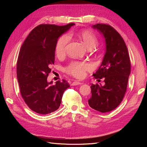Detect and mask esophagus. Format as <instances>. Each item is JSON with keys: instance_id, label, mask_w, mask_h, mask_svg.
Masks as SVG:
<instances>
[{"instance_id": "34e87169", "label": "esophagus", "mask_w": 147, "mask_h": 147, "mask_svg": "<svg viewBox=\"0 0 147 147\" xmlns=\"http://www.w3.org/2000/svg\"><path fill=\"white\" fill-rule=\"evenodd\" d=\"M82 83L80 82H77V81H75L74 82H72V86H76V85H79V84H82Z\"/></svg>"}]
</instances>
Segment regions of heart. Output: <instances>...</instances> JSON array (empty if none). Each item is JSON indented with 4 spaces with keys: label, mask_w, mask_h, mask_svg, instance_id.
<instances>
[{
    "label": "heart",
    "mask_w": 147,
    "mask_h": 147,
    "mask_svg": "<svg viewBox=\"0 0 147 147\" xmlns=\"http://www.w3.org/2000/svg\"><path fill=\"white\" fill-rule=\"evenodd\" d=\"M70 34L61 36L56 43L55 53L57 57H62L66 54V47L69 41ZM78 37L83 42L88 49L95 48L99 43L96 35L90 30H82L77 33ZM91 69V65L85 62L73 61L65 68L66 73L77 78L84 77L87 71Z\"/></svg>",
    "instance_id": "obj_1"
}]
</instances>
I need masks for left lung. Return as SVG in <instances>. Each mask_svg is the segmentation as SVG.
<instances>
[{"label": "left lung", "instance_id": "1", "mask_svg": "<svg viewBox=\"0 0 147 147\" xmlns=\"http://www.w3.org/2000/svg\"><path fill=\"white\" fill-rule=\"evenodd\" d=\"M103 34L105 40L106 52L103 61L93 76L104 85L92 84L91 97L88 100L91 107L102 113L116 109L123 100L126 92L131 61L123 38L112 26L105 24L92 26Z\"/></svg>", "mask_w": 147, "mask_h": 147}]
</instances>
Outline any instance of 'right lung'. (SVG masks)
<instances>
[{
    "mask_svg": "<svg viewBox=\"0 0 147 147\" xmlns=\"http://www.w3.org/2000/svg\"><path fill=\"white\" fill-rule=\"evenodd\" d=\"M74 24H40L22 45L16 68L21 95L29 109L37 113L46 115L58 109L64 91L70 86L65 80L51 85L53 82L48 83L47 77L55 63L57 39Z\"/></svg>",
    "mask_w": 147,
    "mask_h": 147,
    "instance_id": "right-lung-1",
    "label": "right lung"
}]
</instances>
